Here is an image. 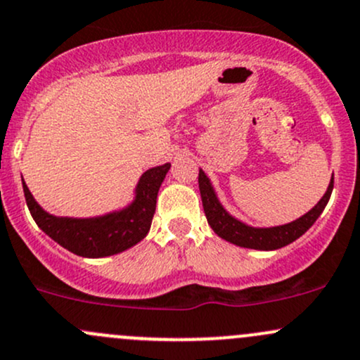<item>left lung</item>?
Here are the masks:
<instances>
[{
    "mask_svg": "<svg viewBox=\"0 0 360 360\" xmlns=\"http://www.w3.org/2000/svg\"><path fill=\"white\" fill-rule=\"evenodd\" d=\"M198 186L200 195H202L205 217L207 221H209L210 228L215 231V234L224 238L229 243L238 245V247L255 250H278L290 245L291 241H295L297 238H300L302 234L316 222V219L323 214L324 207L330 202V196L333 191V179L330 186H328L326 195L321 198V202L317 203L312 210L307 212L305 215H302L297 221L290 222V224L266 229L250 228V226L236 221L234 217H231L228 212L222 209L221 203H219L217 196H215L214 190H212L209 177L205 176V172H203L202 169H200L198 174Z\"/></svg>",
    "mask_w": 360,
    "mask_h": 360,
    "instance_id": "obj_1",
    "label": "left lung"
}]
</instances>
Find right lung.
Here are the masks:
<instances>
[{
	"mask_svg": "<svg viewBox=\"0 0 360 360\" xmlns=\"http://www.w3.org/2000/svg\"><path fill=\"white\" fill-rule=\"evenodd\" d=\"M169 169L170 164H164L146 170L139 179L136 200L131 207L96 219L53 217L34 202L25 183L22 184L30 215L48 236L75 255L98 259L124 252L148 234L158 190Z\"/></svg>",
	"mask_w": 360,
	"mask_h": 360,
	"instance_id": "obj_1",
	"label": "right lung"
}]
</instances>
